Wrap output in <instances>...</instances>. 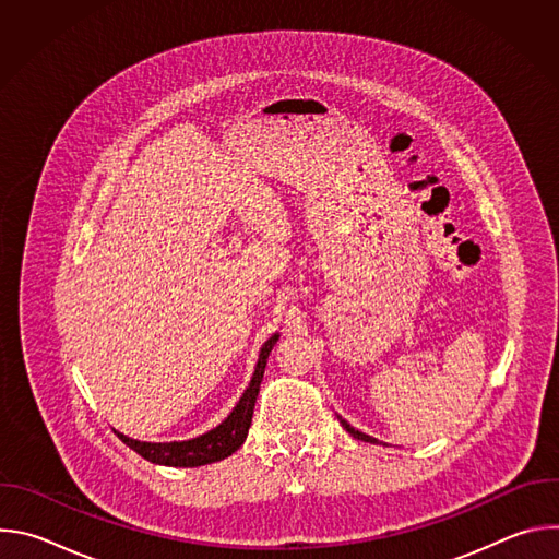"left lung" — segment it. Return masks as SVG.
I'll return each instance as SVG.
<instances>
[{
	"mask_svg": "<svg viewBox=\"0 0 559 559\" xmlns=\"http://www.w3.org/2000/svg\"><path fill=\"white\" fill-rule=\"evenodd\" d=\"M338 423H341V425H343V429H345L347 433H352L356 440H362V442H371V444H378V440H376V438H371V436H367V433H362V431L354 429V427H352V425H349L345 418H341V416H338Z\"/></svg>",
	"mask_w": 559,
	"mask_h": 559,
	"instance_id": "left-lung-1",
	"label": "left lung"
}]
</instances>
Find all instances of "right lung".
Masks as SVG:
<instances>
[{"label": "right lung", "instance_id": "add662e5", "mask_svg": "<svg viewBox=\"0 0 559 559\" xmlns=\"http://www.w3.org/2000/svg\"><path fill=\"white\" fill-rule=\"evenodd\" d=\"M276 341H278V334H272L265 341V345L261 347L252 380H250L248 389L243 391V395L238 397V403L229 412V416L214 429L205 431L203 436H197L190 440H175V442H143V440L128 438L119 431H115V433L119 436L121 442H126L141 457H145L147 462H154V464H164V466H183V468L186 466H203V464H212V462H218V460L231 455L248 438L252 416H254L257 395H259L261 380H263L265 365H267V356L274 349Z\"/></svg>", "mask_w": 559, "mask_h": 559}]
</instances>
